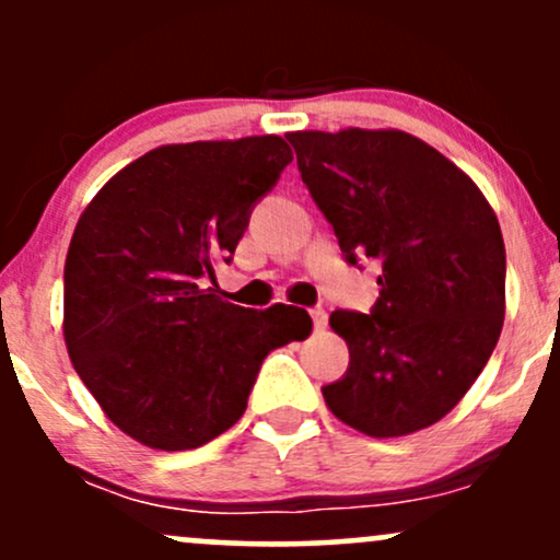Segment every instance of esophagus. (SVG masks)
I'll list each match as a JSON object with an SVG mask.
<instances>
[{
  "label": "esophagus",
  "instance_id": "obj_1",
  "mask_svg": "<svg viewBox=\"0 0 560 560\" xmlns=\"http://www.w3.org/2000/svg\"><path fill=\"white\" fill-rule=\"evenodd\" d=\"M311 318H313V326H316V331L326 329V320H329V316H326L324 307H311Z\"/></svg>",
  "mask_w": 560,
  "mask_h": 560
}]
</instances>
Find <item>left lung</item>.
Returning <instances> with one entry per match:
<instances>
[{
    "instance_id": "8db88e82",
    "label": "left lung",
    "mask_w": 560,
    "mask_h": 560,
    "mask_svg": "<svg viewBox=\"0 0 560 560\" xmlns=\"http://www.w3.org/2000/svg\"><path fill=\"white\" fill-rule=\"evenodd\" d=\"M302 184L350 266L382 262L371 313L334 311L350 347L324 400L347 427L402 436L432 427L477 382L505 316V244L464 171L405 131H294Z\"/></svg>"
}]
</instances>
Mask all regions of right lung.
Returning <instances> with one entry per match:
<instances>
[{
    "instance_id": "add662e5",
    "label": "right lung",
    "mask_w": 560,
    "mask_h": 560,
    "mask_svg": "<svg viewBox=\"0 0 560 560\" xmlns=\"http://www.w3.org/2000/svg\"><path fill=\"white\" fill-rule=\"evenodd\" d=\"M289 163L281 137L158 147L79 218L66 258L68 355L141 445L171 453L215 440L242 419L268 352L311 334L302 307L249 311L215 284Z\"/></svg>"
}]
</instances>
